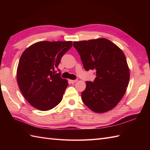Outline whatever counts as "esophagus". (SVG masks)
Returning <instances> with one entry per match:
<instances>
[{
	"label": "esophagus",
	"instance_id": "34e87169",
	"mask_svg": "<svg viewBox=\"0 0 150 150\" xmlns=\"http://www.w3.org/2000/svg\"><path fill=\"white\" fill-rule=\"evenodd\" d=\"M78 80L77 79H75V80H69V82H71V84H74V83H75L76 82H77Z\"/></svg>",
	"mask_w": 150,
	"mask_h": 150
}]
</instances>
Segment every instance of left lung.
Listing matches in <instances>:
<instances>
[{"instance_id": "left-lung-1", "label": "left lung", "mask_w": 150, "mask_h": 150, "mask_svg": "<svg viewBox=\"0 0 150 150\" xmlns=\"http://www.w3.org/2000/svg\"><path fill=\"white\" fill-rule=\"evenodd\" d=\"M85 70L95 71L93 82L86 81L82 100L92 111L112 110L124 96L128 86L129 69L122 51L110 40L98 39L73 42Z\"/></svg>"}]
</instances>
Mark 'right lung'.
Masks as SVG:
<instances>
[{
	"mask_svg": "<svg viewBox=\"0 0 150 150\" xmlns=\"http://www.w3.org/2000/svg\"><path fill=\"white\" fill-rule=\"evenodd\" d=\"M72 46L71 41H42L33 44L22 54L17 83L23 96L34 108L47 111L62 100L68 82L60 77L58 66Z\"/></svg>",
	"mask_w": 150,
	"mask_h": 150,
	"instance_id": "1",
	"label": "right lung"
}]
</instances>
